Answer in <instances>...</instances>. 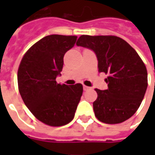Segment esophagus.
<instances>
[{
	"mask_svg": "<svg viewBox=\"0 0 155 155\" xmlns=\"http://www.w3.org/2000/svg\"><path fill=\"white\" fill-rule=\"evenodd\" d=\"M83 89H84V91H87V90L90 89V87H88L86 85H84V86H83Z\"/></svg>",
	"mask_w": 155,
	"mask_h": 155,
	"instance_id": "obj_1",
	"label": "esophagus"
}]
</instances>
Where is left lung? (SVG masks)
<instances>
[{"label":"left lung","mask_w":155,"mask_h":155,"mask_svg":"<svg viewBox=\"0 0 155 155\" xmlns=\"http://www.w3.org/2000/svg\"><path fill=\"white\" fill-rule=\"evenodd\" d=\"M78 46L94 52L100 72L109 74L108 89H95L94 114L105 124L125 121L140 107L148 86V74L135 50L123 39L114 35H81Z\"/></svg>","instance_id":"obj_1"}]
</instances>
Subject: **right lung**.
<instances>
[{"instance_id": "obj_1", "label": "right lung", "mask_w": 155, "mask_h": 155, "mask_svg": "<svg viewBox=\"0 0 155 155\" xmlns=\"http://www.w3.org/2000/svg\"><path fill=\"white\" fill-rule=\"evenodd\" d=\"M77 36H45L29 49L17 73L20 94L34 116L50 126H62L74 119L83 93L81 84H57L64 55L75 44Z\"/></svg>"}]
</instances>
